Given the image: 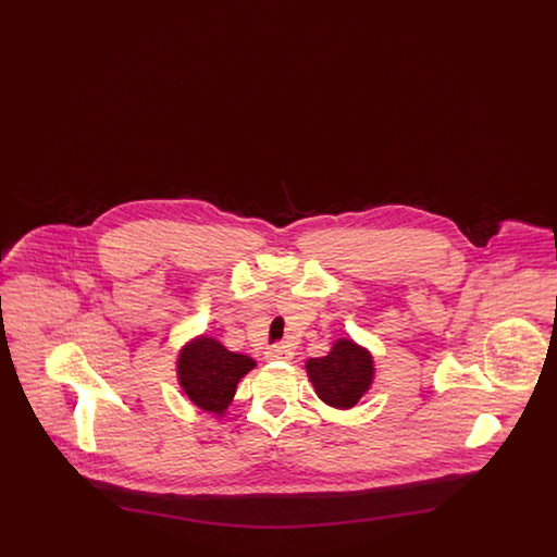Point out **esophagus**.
<instances>
[{
    "label": "esophagus",
    "instance_id": "obj_1",
    "mask_svg": "<svg viewBox=\"0 0 557 557\" xmlns=\"http://www.w3.org/2000/svg\"><path fill=\"white\" fill-rule=\"evenodd\" d=\"M292 357H294V352L288 346H273L265 352L267 361H286L288 363L292 361Z\"/></svg>",
    "mask_w": 557,
    "mask_h": 557
}]
</instances>
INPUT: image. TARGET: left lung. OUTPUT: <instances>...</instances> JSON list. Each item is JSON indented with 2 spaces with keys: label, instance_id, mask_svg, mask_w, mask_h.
<instances>
[{
  "label": "left lung",
  "instance_id": "8db88e82",
  "mask_svg": "<svg viewBox=\"0 0 557 557\" xmlns=\"http://www.w3.org/2000/svg\"><path fill=\"white\" fill-rule=\"evenodd\" d=\"M305 370L315 395L332 409L355 407L375 380L373 355L352 338H336L327 355L307 359Z\"/></svg>",
  "mask_w": 557,
  "mask_h": 557
}]
</instances>
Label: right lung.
I'll return each mask as SVG.
<instances>
[{
	"label": "right lung",
	"mask_w": 557,
	"mask_h": 557,
	"mask_svg": "<svg viewBox=\"0 0 557 557\" xmlns=\"http://www.w3.org/2000/svg\"><path fill=\"white\" fill-rule=\"evenodd\" d=\"M257 368L244 352H234L216 338L200 334L180 348L175 371L180 388L200 411L223 418L230 409L239 380Z\"/></svg>",
	"instance_id": "obj_1"
}]
</instances>
